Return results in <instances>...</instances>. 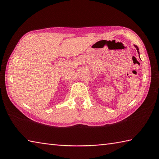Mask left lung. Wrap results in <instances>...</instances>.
<instances>
[{"mask_svg": "<svg viewBox=\"0 0 159 159\" xmlns=\"http://www.w3.org/2000/svg\"><path fill=\"white\" fill-rule=\"evenodd\" d=\"M134 46H135L136 48V50H137V52H139V48H138V46H136V45H134Z\"/></svg>", "mask_w": 159, "mask_h": 159, "instance_id": "obj_1", "label": "left lung"}]
</instances>
